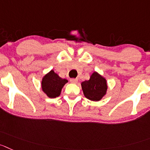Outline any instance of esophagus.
Segmentation results:
<instances>
[{"instance_id": "34e87169", "label": "esophagus", "mask_w": 150, "mask_h": 150, "mask_svg": "<svg viewBox=\"0 0 150 150\" xmlns=\"http://www.w3.org/2000/svg\"><path fill=\"white\" fill-rule=\"evenodd\" d=\"M70 81H71V83H74L76 84L78 82V79H74V78H72V79H70Z\"/></svg>"}]
</instances>
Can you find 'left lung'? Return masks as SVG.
<instances>
[{
  "instance_id": "8db88e82",
  "label": "left lung",
  "mask_w": 150,
  "mask_h": 150,
  "mask_svg": "<svg viewBox=\"0 0 150 150\" xmlns=\"http://www.w3.org/2000/svg\"><path fill=\"white\" fill-rule=\"evenodd\" d=\"M82 88L87 99L91 101H99L106 93L108 86L105 78L94 72L89 80L82 82Z\"/></svg>"
}]
</instances>
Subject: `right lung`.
Wrapping results in <instances>:
<instances>
[{
  "label": "right lung",
  "mask_w": 150,
  "mask_h": 150,
  "mask_svg": "<svg viewBox=\"0 0 150 150\" xmlns=\"http://www.w3.org/2000/svg\"><path fill=\"white\" fill-rule=\"evenodd\" d=\"M67 82V79H62L54 71H51L42 78V91L49 98H56L60 95L62 87Z\"/></svg>",
  "instance_id": "1"
}]
</instances>
